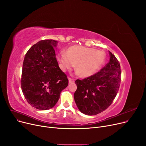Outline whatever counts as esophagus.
Listing matches in <instances>:
<instances>
[{
    "label": "esophagus",
    "mask_w": 146,
    "mask_h": 146,
    "mask_svg": "<svg viewBox=\"0 0 146 146\" xmlns=\"http://www.w3.org/2000/svg\"><path fill=\"white\" fill-rule=\"evenodd\" d=\"M68 82H69V83H74V79H72V78H68Z\"/></svg>",
    "instance_id": "34e87169"
}]
</instances>
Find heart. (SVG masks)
Listing matches in <instances>:
<instances>
[{
    "mask_svg": "<svg viewBox=\"0 0 146 146\" xmlns=\"http://www.w3.org/2000/svg\"><path fill=\"white\" fill-rule=\"evenodd\" d=\"M58 58L62 68L71 69L76 65V71L82 78L93 75L103 64L105 54L94 48L74 45L69 47L66 54L60 52Z\"/></svg>",
    "mask_w": 146,
    "mask_h": 146,
    "instance_id": "b5f03b06",
    "label": "heart"
}]
</instances>
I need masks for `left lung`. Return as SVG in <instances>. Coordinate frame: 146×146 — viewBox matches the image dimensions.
Masks as SVG:
<instances>
[{
  "mask_svg": "<svg viewBox=\"0 0 146 146\" xmlns=\"http://www.w3.org/2000/svg\"><path fill=\"white\" fill-rule=\"evenodd\" d=\"M110 59L101 70L75 83L74 99L79 111L94 115L106 110L112 103L120 86L121 67L118 60L109 51Z\"/></svg>",
  "mask_w": 146,
  "mask_h": 146,
  "instance_id": "8db88e82",
  "label": "left lung"
}]
</instances>
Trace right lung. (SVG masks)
Returning a JSON list of instances; mask_svg holds the SVG:
<instances>
[{"label":"right lung","instance_id":"1","mask_svg":"<svg viewBox=\"0 0 146 146\" xmlns=\"http://www.w3.org/2000/svg\"><path fill=\"white\" fill-rule=\"evenodd\" d=\"M57 41L44 40L33 45L26 53L22 65L21 85L27 101L40 110L54 106L60 93L68 84L66 74L56 58Z\"/></svg>","mask_w":146,"mask_h":146}]
</instances>
